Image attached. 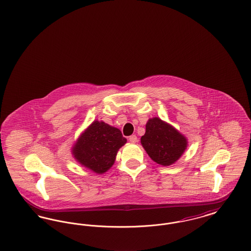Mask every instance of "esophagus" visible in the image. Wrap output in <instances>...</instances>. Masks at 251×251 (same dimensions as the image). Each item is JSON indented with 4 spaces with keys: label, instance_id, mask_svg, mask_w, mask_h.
Segmentation results:
<instances>
[{
    "label": "esophagus",
    "instance_id": "esophagus-1",
    "mask_svg": "<svg viewBox=\"0 0 251 251\" xmlns=\"http://www.w3.org/2000/svg\"><path fill=\"white\" fill-rule=\"evenodd\" d=\"M129 141H130L131 143H136V142H137V136H136V135H131V136L129 137Z\"/></svg>",
    "mask_w": 251,
    "mask_h": 251
}]
</instances>
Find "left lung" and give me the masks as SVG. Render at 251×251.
Returning <instances> with one entry per match:
<instances>
[{
	"label": "left lung",
	"mask_w": 251,
	"mask_h": 251,
	"mask_svg": "<svg viewBox=\"0 0 251 251\" xmlns=\"http://www.w3.org/2000/svg\"><path fill=\"white\" fill-rule=\"evenodd\" d=\"M187 139L173 126L159 118L150 119L141 144L157 164L167 167L174 164L187 148Z\"/></svg>",
	"instance_id": "left-lung-1"
}]
</instances>
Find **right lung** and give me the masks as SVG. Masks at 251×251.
I'll return each mask as SVG.
<instances>
[{"mask_svg": "<svg viewBox=\"0 0 251 251\" xmlns=\"http://www.w3.org/2000/svg\"><path fill=\"white\" fill-rule=\"evenodd\" d=\"M126 142L118 128L95 120L80 135L72 154L82 166L102 174L114 165L119 150Z\"/></svg>", "mask_w": 251, "mask_h": 251, "instance_id": "add662e5", "label": "right lung"}]
</instances>
